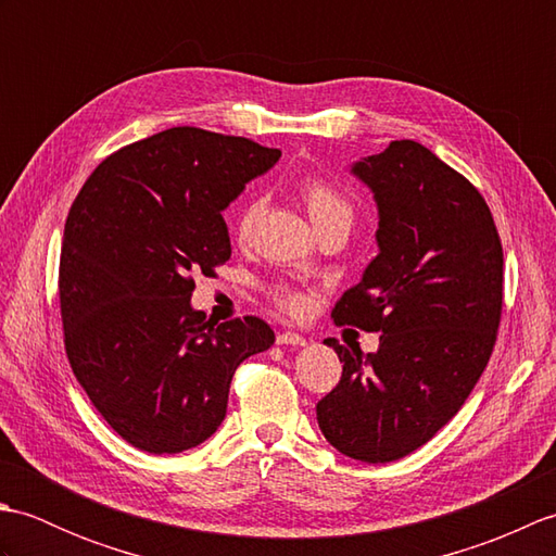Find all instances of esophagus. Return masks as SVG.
<instances>
[{
    "mask_svg": "<svg viewBox=\"0 0 556 556\" xmlns=\"http://www.w3.org/2000/svg\"><path fill=\"white\" fill-rule=\"evenodd\" d=\"M277 344H281V346H305V337H301L299 332H281V334H277Z\"/></svg>",
    "mask_w": 556,
    "mask_h": 556,
    "instance_id": "obj_1",
    "label": "esophagus"
}]
</instances>
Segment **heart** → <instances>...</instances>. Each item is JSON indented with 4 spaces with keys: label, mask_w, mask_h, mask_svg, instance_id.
Listing matches in <instances>:
<instances>
[{
    "label": "heart",
    "mask_w": 556,
    "mask_h": 556,
    "mask_svg": "<svg viewBox=\"0 0 556 556\" xmlns=\"http://www.w3.org/2000/svg\"><path fill=\"white\" fill-rule=\"evenodd\" d=\"M299 195L303 200L305 210H308V215L317 227V231L327 227V224H332V222H339V219L351 222V217H353V210H351L349 200L341 195L332 184L320 179V176H303V179L299 181ZM260 212H263L260 200H248V203H243L239 207V212H236V219H233L236 239L245 241L248 236L253 233V227H255V222L260 217ZM269 296H271V301L279 305L281 311H287V313H301L305 308V303H308L305 293H301L299 289H293V287H287V285L271 287Z\"/></svg>",
    "instance_id": "1"
}]
</instances>
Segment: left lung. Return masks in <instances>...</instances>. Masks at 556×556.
<instances>
[{"label": "left lung", "instance_id": "obj_1", "mask_svg": "<svg viewBox=\"0 0 556 556\" xmlns=\"http://www.w3.org/2000/svg\"><path fill=\"white\" fill-rule=\"evenodd\" d=\"M353 174L380 207V255L332 317L382 334L368 356L325 339L344 365L317 401V425L341 454L389 464L430 442L485 370L502 320L504 253L478 188L416 140H392Z\"/></svg>", "mask_w": 556, "mask_h": 556}]
</instances>
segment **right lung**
Listing matches in <instances>:
<instances>
[{"label": "right lung", "mask_w": 556, "mask_h": 556, "mask_svg": "<svg viewBox=\"0 0 556 556\" xmlns=\"http://www.w3.org/2000/svg\"><path fill=\"white\" fill-rule=\"evenodd\" d=\"M281 157L176 126L112 152L68 210L59 257L64 349L92 406L148 454L198 446L227 416L236 368L275 344L255 315L212 323L193 275L231 257L222 210Z\"/></svg>", "instance_id": "1"}]
</instances>
